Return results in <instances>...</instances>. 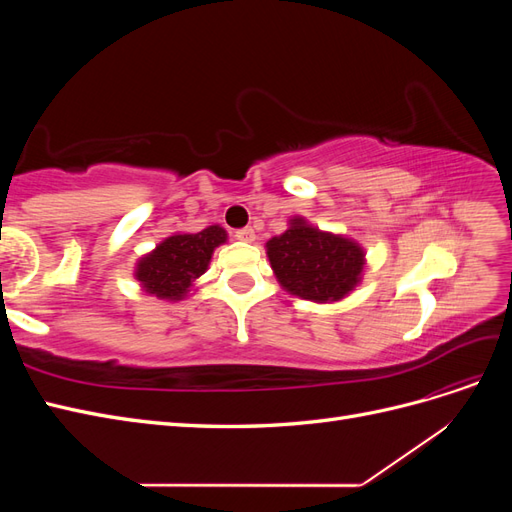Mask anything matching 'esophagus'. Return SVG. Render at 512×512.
<instances>
[{
    "instance_id": "1",
    "label": "esophagus",
    "mask_w": 512,
    "mask_h": 512,
    "mask_svg": "<svg viewBox=\"0 0 512 512\" xmlns=\"http://www.w3.org/2000/svg\"><path fill=\"white\" fill-rule=\"evenodd\" d=\"M235 239H239V241H245V243H252L254 239H256V235H254V228H239V230H235Z\"/></svg>"
}]
</instances>
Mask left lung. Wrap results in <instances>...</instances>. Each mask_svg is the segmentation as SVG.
I'll use <instances>...</instances> for the list:
<instances>
[{"label":"left lung","mask_w":512,"mask_h":512,"mask_svg":"<svg viewBox=\"0 0 512 512\" xmlns=\"http://www.w3.org/2000/svg\"><path fill=\"white\" fill-rule=\"evenodd\" d=\"M267 254L286 290L318 303L342 299L359 282L365 265L359 245L303 220H294L284 235L273 237Z\"/></svg>","instance_id":"left-lung-1"}]
</instances>
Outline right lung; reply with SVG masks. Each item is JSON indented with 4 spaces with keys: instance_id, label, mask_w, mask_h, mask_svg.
I'll use <instances>...</instances> for the list:
<instances>
[{
    "instance_id": "right-lung-1",
    "label": "right lung",
    "mask_w": 512,
    "mask_h": 512,
    "mask_svg": "<svg viewBox=\"0 0 512 512\" xmlns=\"http://www.w3.org/2000/svg\"><path fill=\"white\" fill-rule=\"evenodd\" d=\"M226 241V230L209 226L196 235H175L138 262L136 277L160 299H181L196 277L207 271L215 247Z\"/></svg>"
}]
</instances>
